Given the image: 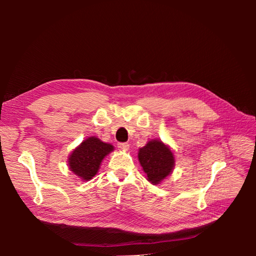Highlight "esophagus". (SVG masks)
<instances>
[{"label": "esophagus", "mask_w": 256, "mask_h": 256, "mask_svg": "<svg viewBox=\"0 0 256 256\" xmlns=\"http://www.w3.org/2000/svg\"><path fill=\"white\" fill-rule=\"evenodd\" d=\"M118 148L121 150H128L130 145L128 143H118Z\"/></svg>", "instance_id": "obj_1"}]
</instances>
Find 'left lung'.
<instances>
[{
	"mask_svg": "<svg viewBox=\"0 0 256 256\" xmlns=\"http://www.w3.org/2000/svg\"><path fill=\"white\" fill-rule=\"evenodd\" d=\"M138 160L148 180L153 184L164 180L175 167V157L172 150L160 140H152L144 148H140Z\"/></svg>",
	"mask_w": 256,
	"mask_h": 256,
	"instance_id": "1",
	"label": "left lung"
}]
</instances>
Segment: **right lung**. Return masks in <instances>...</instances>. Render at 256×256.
I'll return each mask as SVG.
<instances>
[{"mask_svg":"<svg viewBox=\"0 0 256 256\" xmlns=\"http://www.w3.org/2000/svg\"><path fill=\"white\" fill-rule=\"evenodd\" d=\"M113 150V145L102 142L96 136L88 138L70 154V170L82 180H90L96 175L103 158Z\"/></svg>","mask_w":256,"mask_h":256,"instance_id":"1","label":"right lung"}]
</instances>
